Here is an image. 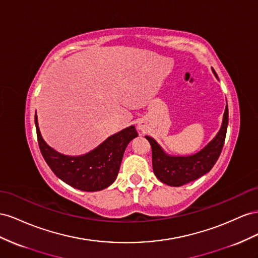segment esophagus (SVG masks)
Masks as SVG:
<instances>
[{
  "label": "esophagus",
  "mask_w": 258,
  "mask_h": 258,
  "mask_svg": "<svg viewBox=\"0 0 258 258\" xmlns=\"http://www.w3.org/2000/svg\"><path fill=\"white\" fill-rule=\"evenodd\" d=\"M138 128H139V130H141V131H143V130H144V126H143V125H142V124H138Z\"/></svg>",
  "instance_id": "esophagus-1"
}]
</instances>
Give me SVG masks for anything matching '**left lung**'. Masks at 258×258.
<instances>
[{
    "mask_svg": "<svg viewBox=\"0 0 258 258\" xmlns=\"http://www.w3.org/2000/svg\"><path fill=\"white\" fill-rule=\"evenodd\" d=\"M218 79L214 69H212ZM227 102V100H226ZM228 126V106L226 105L222 126L215 137L203 148L190 156H172L164 151L156 139L145 136L151 145L152 167L157 178L165 185L180 187L209 173L223 150Z\"/></svg>",
    "mask_w": 258,
    "mask_h": 258,
    "instance_id": "left-lung-1",
    "label": "left lung"
}]
</instances>
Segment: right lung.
I'll list each match as a JSON object with an SVG mask.
<instances>
[{
  "label": "right lung",
  "instance_id": "add662e5",
  "mask_svg": "<svg viewBox=\"0 0 258 258\" xmlns=\"http://www.w3.org/2000/svg\"><path fill=\"white\" fill-rule=\"evenodd\" d=\"M35 127L42 156L58 178L82 191H100L112 185L120 171L125 149L138 136L134 125L109 136L96 148L81 156H67L44 141L35 114Z\"/></svg>",
  "mask_w": 258,
  "mask_h": 258
}]
</instances>
